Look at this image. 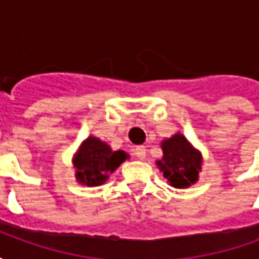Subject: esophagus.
<instances>
[{
    "label": "esophagus",
    "mask_w": 259,
    "mask_h": 259,
    "mask_svg": "<svg viewBox=\"0 0 259 259\" xmlns=\"http://www.w3.org/2000/svg\"><path fill=\"white\" fill-rule=\"evenodd\" d=\"M135 155H136V158H139V159H144V158H146V147L144 146L136 147Z\"/></svg>",
    "instance_id": "esophagus-1"
}]
</instances>
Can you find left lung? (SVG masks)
<instances>
[{"mask_svg": "<svg viewBox=\"0 0 259 259\" xmlns=\"http://www.w3.org/2000/svg\"><path fill=\"white\" fill-rule=\"evenodd\" d=\"M162 161L158 166L170 186L183 189L195 183L201 169V155L182 135H175L162 143Z\"/></svg>", "mask_w": 259, "mask_h": 259, "instance_id": "8db88e82", "label": "left lung"}]
</instances>
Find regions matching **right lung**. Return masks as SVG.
Instances as JSON below:
<instances>
[{
  "instance_id": "right-lung-1",
  "label": "right lung",
  "mask_w": 259,
  "mask_h": 259,
  "mask_svg": "<svg viewBox=\"0 0 259 259\" xmlns=\"http://www.w3.org/2000/svg\"><path fill=\"white\" fill-rule=\"evenodd\" d=\"M127 158L124 151H112L108 144L89 137L74 157L76 178L87 186H100Z\"/></svg>"
}]
</instances>
